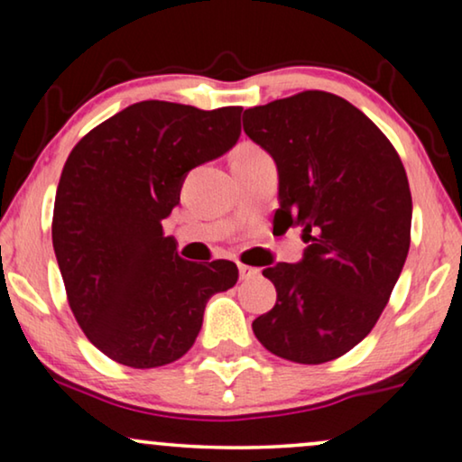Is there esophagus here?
Returning <instances> with one entry per match:
<instances>
[{"label": "esophagus", "mask_w": 462, "mask_h": 462, "mask_svg": "<svg viewBox=\"0 0 462 462\" xmlns=\"http://www.w3.org/2000/svg\"><path fill=\"white\" fill-rule=\"evenodd\" d=\"M261 273L256 267H250V264H239V280L242 282H248V280H254V277Z\"/></svg>", "instance_id": "1"}]
</instances>
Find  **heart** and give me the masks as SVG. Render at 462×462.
Returning <instances> with one entry per match:
<instances>
[{"label": "heart", "instance_id": "1", "mask_svg": "<svg viewBox=\"0 0 462 462\" xmlns=\"http://www.w3.org/2000/svg\"><path fill=\"white\" fill-rule=\"evenodd\" d=\"M256 155H263V151L252 147V144H244V147L237 151L236 160H248V157H256ZM236 160H233V162H236Z\"/></svg>", "mask_w": 462, "mask_h": 462}]
</instances>
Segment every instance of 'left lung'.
Listing matches in <instances>:
<instances>
[{
    "instance_id": "8db88e82",
    "label": "left lung",
    "mask_w": 462,
    "mask_h": 462,
    "mask_svg": "<svg viewBox=\"0 0 462 462\" xmlns=\"http://www.w3.org/2000/svg\"><path fill=\"white\" fill-rule=\"evenodd\" d=\"M244 132L280 172L282 229L302 226L299 264L263 275L275 307L252 321L264 349L332 362L368 337L406 263L412 195L389 138L337 94L305 90L244 111Z\"/></svg>"
}]
</instances>
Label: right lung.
Wrapping results in <instances>:
<instances>
[{"mask_svg": "<svg viewBox=\"0 0 462 462\" xmlns=\"http://www.w3.org/2000/svg\"><path fill=\"white\" fill-rule=\"evenodd\" d=\"M239 116L242 106L143 100L69 153L54 199V254L75 319L113 362H176L198 338L208 299L237 283L236 263L180 258L162 220L189 170L237 143Z\"/></svg>", "mask_w": 462, "mask_h": 462, "instance_id": "add662e5", "label": "right lung"}]
</instances>
